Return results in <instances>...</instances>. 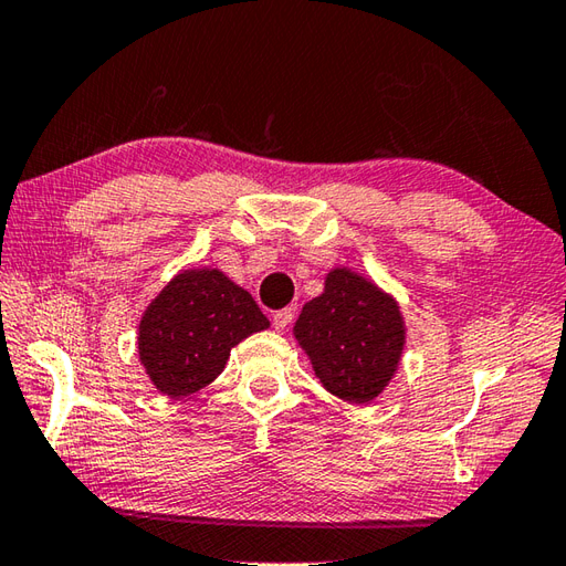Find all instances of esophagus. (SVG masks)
Returning <instances> with one entry per match:
<instances>
[{"mask_svg": "<svg viewBox=\"0 0 566 566\" xmlns=\"http://www.w3.org/2000/svg\"><path fill=\"white\" fill-rule=\"evenodd\" d=\"M293 317H295V307H285V310H279L273 315V329L275 332H283L287 324L293 322Z\"/></svg>", "mask_w": 566, "mask_h": 566, "instance_id": "1", "label": "esophagus"}]
</instances>
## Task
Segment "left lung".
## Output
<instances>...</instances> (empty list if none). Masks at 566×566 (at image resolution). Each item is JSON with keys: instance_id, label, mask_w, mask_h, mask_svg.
I'll use <instances>...</instances> for the list:
<instances>
[{"instance_id": "left-lung-1", "label": "left lung", "mask_w": 566, "mask_h": 566, "mask_svg": "<svg viewBox=\"0 0 566 566\" xmlns=\"http://www.w3.org/2000/svg\"><path fill=\"white\" fill-rule=\"evenodd\" d=\"M293 334L326 392L348 405L385 392L407 344L397 300L346 266L326 273L324 293L305 303Z\"/></svg>"}]
</instances>
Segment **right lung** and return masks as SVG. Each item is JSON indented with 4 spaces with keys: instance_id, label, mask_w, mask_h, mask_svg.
I'll use <instances>...</instances> for the list:
<instances>
[{
    "instance_id": "1",
    "label": "right lung",
    "mask_w": 566,
    "mask_h": 566,
    "mask_svg": "<svg viewBox=\"0 0 566 566\" xmlns=\"http://www.w3.org/2000/svg\"><path fill=\"white\" fill-rule=\"evenodd\" d=\"M269 329L244 287L220 269H186L161 287L137 326V356L161 395L188 397L224 370L230 350Z\"/></svg>"
}]
</instances>
